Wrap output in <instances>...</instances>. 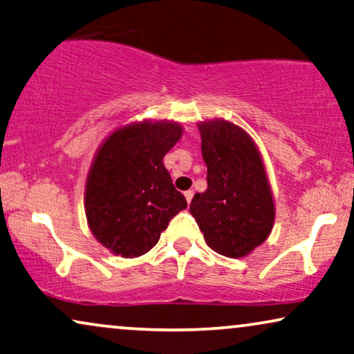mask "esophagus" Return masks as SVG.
Returning a JSON list of instances; mask_svg holds the SVG:
<instances>
[{
  "mask_svg": "<svg viewBox=\"0 0 354 354\" xmlns=\"http://www.w3.org/2000/svg\"><path fill=\"white\" fill-rule=\"evenodd\" d=\"M185 197H186V201H187V204H191V201H192V197H194V191H186V192H185Z\"/></svg>",
  "mask_w": 354,
  "mask_h": 354,
  "instance_id": "obj_1",
  "label": "esophagus"
}]
</instances>
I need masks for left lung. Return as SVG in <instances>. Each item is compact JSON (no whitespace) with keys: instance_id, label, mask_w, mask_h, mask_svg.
I'll return each instance as SVG.
<instances>
[{"instance_id":"obj_1","label":"left lung","mask_w":354,"mask_h":354,"mask_svg":"<svg viewBox=\"0 0 354 354\" xmlns=\"http://www.w3.org/2000/svg\"><path fill=\"white\" fill-rule=\"evenodd\" d=\"M207 189L189 205L207 246L230 259L246 257L266 241L275 202L262 155L241 126L226 120L197 122Z\"/></svg>"}]
</instances>
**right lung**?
Instances as JSON below:
<instances>
[{
	"instance_id": "1",
	"label": "right lung",
	"mask_w": 354,
	"mask_h": 354,
	"mask_svg": "<svg viewBox=\"0 0 354 354\" xmlns=\"http://www.w3.org/2000/svg\"><path fill=\"white\" fill-rule=\"evenodd\" d=\"M181 136L178 121H136L116 128L97 149L84 205L92 234L115 256H144L187 207L163 165Z\"/></svg>"
}]
</instances>
